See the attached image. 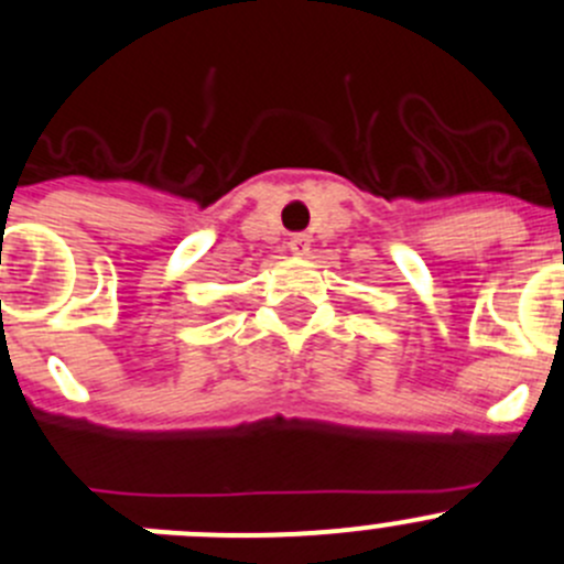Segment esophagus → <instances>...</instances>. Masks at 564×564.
Here are the masks:
<instances>
[{
    "label": "esophagus",
    "mask_w": 564,
    "mask_h": 564,
    "mask_svg": "<svg viewBox=\"0 0 564 564\" xmlns=\"http://www.w3.org/2000/svg\"><path fill=\"white\" fill-rule=\"evenodd\" d=\"M289 250H292L294 256H305L311 250V237L308 234H294L292 239H289Z\"/></svg>",
    "instance_id": "obj_1"
}]
</instances>
